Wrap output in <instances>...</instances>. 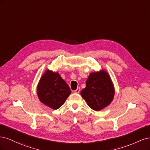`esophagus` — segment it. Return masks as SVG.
Listing matches in <instances>:
<instances>
[{
	"label": "esophagus",
	"instance_id": "obj_1",
	"mask_svg": "<svg viewBox=\"0 0 150 150\" xmlns=\"http://www.w3.org/2000/svg\"><path fill=\"white\" fill-rule=\"evenodd\" d=\"M80 92V88H78L76 90L74 91V93H79Z\"/></svg>",
	"mask_w": 150,
	"mask_h": 150
}]
</instances>
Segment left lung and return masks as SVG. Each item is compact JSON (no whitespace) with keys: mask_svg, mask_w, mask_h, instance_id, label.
<instances>
[{"mask_svg":"<svg viewBox=\"0 0 150 150\" xmlns=\"http://www.w3.org/2000/svg\"><path fill=\"white\" fill-rule=\"evenodd\" d=\"M81 95L88 105L95 111L108 106L114 97L115 89L107 72L101 71L90 74Z\"/></svg>","mask_w":150,"mask_h":150,"instance_id":"obj_1","label":"left lung"}]
</instances>
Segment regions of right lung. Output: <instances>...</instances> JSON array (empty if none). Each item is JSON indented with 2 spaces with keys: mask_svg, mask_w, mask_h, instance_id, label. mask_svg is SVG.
I'll return each instance as SVG.
<instances>
[{
  "mask_svg": "<svg viewBox=\"0 0 150 150\" xmlns=\"http://www.w3.org/2000/svg\"><path fill=\"white\" fill-rule=\"evenodd\" d=\"M37 92L43 104L57 110L64 103L71 91L57 72L47 70L39 81Z\"/></svg>",
  "mask_w": 150,
  "mask_h": 150,
  "instance_id": "1",
  "label": "right lung"
}]
</instances>
